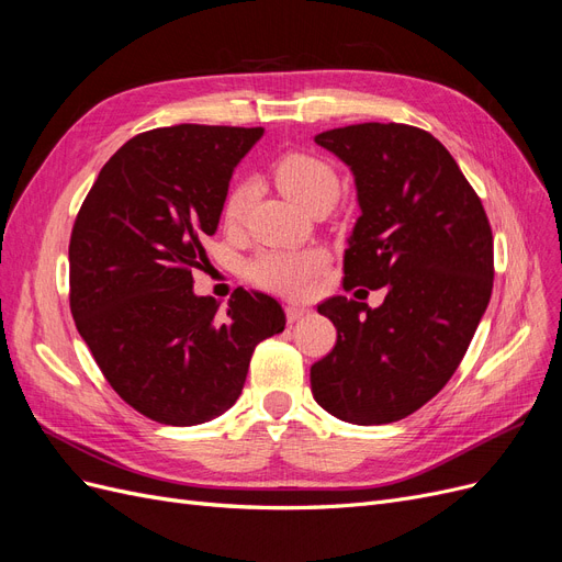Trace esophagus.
Returning a JSON list of instances; mask_svg holds the SVG:
<instances>
[{
    "label": "esophagus",
    "mask_w": 562,
    "mask_h": 562,
    "mask_svg": "<svg viewBox=\"0 0 562 562\" xmlns=\"http://www.w3.org/2000/svg\"><path fill=\"white\" fill-rule=\"evenodd\" d=\"M312 312H308L306 306H302V304H288L285 306V318H288V323H295V321H302L304 316H308Z\"/></svg>",
    "instance_id": "obj_1"
}]
</instances>
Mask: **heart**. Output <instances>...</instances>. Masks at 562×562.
<instances>
[{"mask_svg":"<svg viewBox=\"0 0 562 562\" xmlns=\"http://www.w3.org/2000/svg\"><path fill=\"white\" fill-rule=\"evenodd\" d=\"M274 179L290 200L312 206L318 200H335L339 179L335 169L306 153H288L274 165ZM258 186L254 179H241L229 188L223 218L227 225H241L250 204L256 200ZM325 267V254L318 248H283L265 250L248 265V277L258 285L277 290L283 295H304L316 274Z\"/></svg>","mask_w":562,"mask_h":562,"instance_id":"heart-1","label":"heart"}]
</instances>
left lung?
<instances>
[{
    "label": "left lung",
    "instance_id": "obj_1",
    "mask_svg": "<svg viewBox=\"0 0 562 562\" xmlns=\"http://www.w3.org/2000/svg\"><path fill=\"white\" fill-rule=\"evenodd\" d=\"M353 173L360 216L344 288H383L372 308L318 304L337 344L312 364V393L353 425L393 423L432 400L458 370L493 290V232L476 192L430 132L362 123L321 132Z\"/></svg>",
    "mask_w": 562,
    "mask_h": 562
}]
</instances>
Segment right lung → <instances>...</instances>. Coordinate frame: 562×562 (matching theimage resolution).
Segmentation results:
<instances>
[{"label": "right lung", "instance_id": "1", "mask_svg": "<svg viewBox=\"0 0 562 562\" xmlns=\"http://www.w3.org/2000/svg\"><path fill=\"white\" fill-rule=\"evenodd\" d=\"M262 127L173 125L113 153L76 216L69 304L76 330L130 406L165 425H200L241 395L256 346L283 333L281 304L237 288L227 308L195 295L232 171Z\"/></svg>", "mask_w": 562, "mask_h": 562}]
</instances>
